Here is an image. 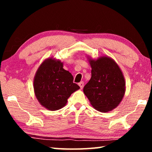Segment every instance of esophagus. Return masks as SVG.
<instances>
[{
    "instance_id": "1",
    "label": "esophagus",
    "mask_w": 152,
    "mask_h": 152,
    "mask_svg": "<svg viewBox=\"0 0 152 152\" xmlns=\"http://www.w3.org/2000/svg\"><path fill=\"white\" fill-rule=\"evenodd\" d=\"M78 85H79L80 87V88L82 89V88H83V87H84V82L83 81L80 82V83H78Z\"/></svg>"
}]
</instances>
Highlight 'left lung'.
<instances>
[{
  "mask_svg": "<svg viewBox=\"0 0 152 152\" xmlns=\"http://www.w3.org/2000/svg\"><path fill=\"white\" fill-rule=\"evenodd\" d=\"M92 68L91 78L84 87V94L95 109L111 111L119 106L126 88L124 75L113 58L107 56L96 60L87 56Z\"/></svg>",
  "mask_w": 152,
  "mask_h": 152,
  "instance_id": "left-lung-1",
  "label": "left lung"
}]
</instances>
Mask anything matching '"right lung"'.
I'll return each mask as SVG.
<instances>
[{"instance_id":"right-lung-1","label":"right lung","mask_w":152,"mask_h":152,"mask_svg":"<svg viewBox=\"0 0 152 152\" xmlns=\"http://www.w3.org/2000/svg\"><path fill=\"white\" fill-rule=\"evenodd\" d=\"M63 65L60 60L48 58L40 64L35 74V95L40 104L49 110L63 108L70 95L80 88L73 82L72 74L64 70Z\"/></svg>"}]
</instances>
